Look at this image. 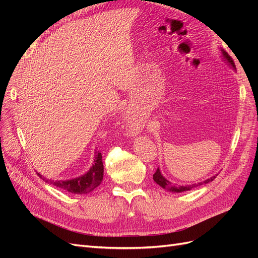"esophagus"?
<instances>
[{
    "label": "esophagus",
    "mask_w": 258,
    "mask_h": 258,
    "mask_svg": "<svg viewBox=\"0 0 258 258\" xmlns=\"http://www.w3.org/2000/svg\"><path fill=\"white\" fill-rule=\"evenodd\" d=\"M131 124H132V127H134V126H135V123H134V122H131Z\"/></svg>",
    "instance_id": "obj_1"
}]
</instances>
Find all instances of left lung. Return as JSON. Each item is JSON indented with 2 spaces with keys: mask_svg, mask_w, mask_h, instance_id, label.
<instances>
[{
  "mask_svg": "<svg viewBox=\"0 0 258 258\" xmlns=\"http://www.w3.org/2000/svg\"><path fill=\"white\" fill-rule=\"evenodd\" d=\"M222 51H223L224 58L229 62V64H231V67H232L233 69H236L235 62H233L232 58H231V57L229 56V54H228L227 52H226V51H224V50H222ZM215 177H216V175H214V176H212V177H210V178L206 179V181L201 182V183H198V184H192V185H187V186H177V185L172 184L170 181H168L167 178L163 177L162 174H161V172H160L159 168H157V170H156V172H155L154 175H153L154 181H155L156 183H157L159 186H161L162 188H165V189L170 190V191H174V192H182V191H186V190H190L191 188H194V187H196V186H198V185H202V184H207V183H209V182H212Z\"/></svg>",
  "mask_w": 258,
  "mask_h": 258,
  "instance_id": "obj_1",
  "label": "left lung"
}]
</instances>
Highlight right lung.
I'll return each mask as SVG.
<instances>
[{"label":"right lung","mask_w":258,"mask_h":258,"mask_svg":"<svg viewBox=\"0 0 258 258\" xmlns=\"http://www.w3.org/2000/svg\"><path fill=\"white\" fill-rule=\"evenodd\" d=\"M37 175H42L37 173ZM44 178V177H43ZM103 179V162H102V154L99 151L95 153V160L93 166L90 168L87 173L68 181H51V179H45V182L52 184L61 189H64L72 194H87L92 191L99 186Z\"/></svg>","instance_id":"right-lung-1"}]
</instances>
